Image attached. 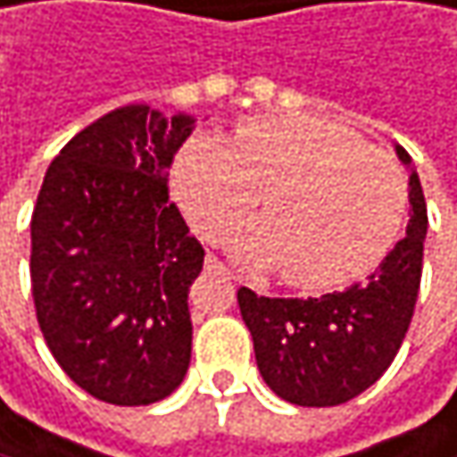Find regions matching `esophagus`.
Here are the masks:
<instances>
[{"label": "esophagus", "mask_w": 457, "mask_h": 457, "mask_svg": "<svg viewBox=\"0 0 457 457\" xmlns=\"http://www.w3.org/2000/svg\"><path fill=\"white\" fill-rule=\"evenodd\" d=\"M205 268H208V270H213V273H224V276H230V278L241 281V278H238V276H236L230 268H227V265H224L219 257H213V254H208V257H205Z\"/></svg>", "instance_id": "1"}]
</instances>
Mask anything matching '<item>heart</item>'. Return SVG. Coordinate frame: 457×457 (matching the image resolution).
Masks as SVG:
<instances>
[{
	"label": "heart",
	"instance_id": "heart-1",
	"mask_svg": "<svg viewBox=\"0 0 457 457\" xmlns=\"http://www.w3.org/2000/svg\"><path fill=\"white\" fill-rule=\"evenodd\" d=\"M176 197L205 238L257 208L268 216L236 236L252 265H278L298 289H336L369 276L395 246L409 187L398 162L354 129L287 113L249 119L230 143L192 137L173 168Z\"/></svg>",
	"mask_w": 457,
	"mask_h": 457
}]
</instances>
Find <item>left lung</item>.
<instances>
[{
	"label": "left lung",
	"mask_w": 457,
	"mask_h": 457,
	"mask_svg": "<svg viewBox=\"0 0 457 457\" xmlns=\"http://www.w3.org/2000/svg\"><path fill=\"white\" fill-rule=\"evenodd\" d=\"M395 154L409 168L411 216L406 236L366 281L306 301L238 289L257 369L278 398L295 406H338L369 390L387 371L409 330L428 211L411 156L403 145H395Z\"/></svg>",
	"instance_id": "1"
}]
</instances>
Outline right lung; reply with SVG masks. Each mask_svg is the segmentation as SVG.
<instances>
[{
	"instance_id": "obj_1",
	"label": "right lung",
	"mask_w": 457,
	"mask_h": 457,
	"mask_svg": "<svg viewBox=\"0 0 457 457\" xmlns=\"http://www.w3.org/2000/svg\"><path fill=\"white\" fill-rule=\"evenodd\" d=\"M195 116L124 105L51 162L31 213V295L48 349L88 395L168 398L192 357L189 287L203 246L168 195Z\"/></svg>"
}]
</instances>
